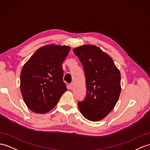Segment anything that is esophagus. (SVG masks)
I'll return each instance as SVG.
<instances>
[{
    "label": "esophagus",
    "instance_id": "obj_1",
    "mask_svg": "<svg viewBox=\"0 0 150 150\" xmlns=\"http://www.w3.org/2000/svg\"><path fill=\"white\" fill-rule=\"evenodd\" d=\"M74 84L71 83V84H70V85H69V88H70L71 90H72L73 88H74Z\"/></svg>",
    "mask_w": 150,
    "mask_h": 150
}]
</instances>
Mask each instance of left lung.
<instances>
[{
	"label": "left lung",
	"instance_id": "8db88e82",
	"mask_svg": "<svg viewBox=\"0 0 150 150\" xmlns=\"http://www.w3.org/2000/svg\"><path fill=\"white\" fill-rule=\"evenodd\" d=\"M85 71L86 96L78 105L90 121L104 119L115 108L121 93V74L111 57L100 47L85 45L73 50Z\"/></svg>",
	"mask_w": 150,
	"mask_h": 150
}]
</instances>
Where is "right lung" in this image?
Returning a JSON list of instances; mask_svg holds the SVG:
<instances>
[{
  "instance_id": "right-lung-1",
  "label": "right lung",
  "mask_w": 150,
  "mask_h": 150,
  "mask_svg": "<svg viewBox=\"0 0 150 150\" xmlns=\"http://www.w3.org/2000/svg\"><path fill=\"white\" fill-rule=\"evenodd\" d=\"M71 47L54 44L39 48L21 69L20 90L30 110L45 114L57 105L67 87L63 81L62 63Z\"/></svg>"
}]
</instances>
